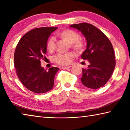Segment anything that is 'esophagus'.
<instances>
[{
    "label": "esophagus",
    "mask_w": 130,
    "mask_h": 130,
    "mask_svg": "<svg viewBox=\"0 0 130 130\" xmlns=\"http://www.w3.org/2000/svg\"><path fill=\"white\" fill-rule=\"evenodd\" d=\"M72 67V66H68V67H61V69H68L69 68H70Z\"/></svg>",
    "instance_id": "obj_1"
}]
</instances>
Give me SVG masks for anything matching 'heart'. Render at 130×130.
Listing matches in <instances>:
<instances>
[{"instance_id": "obj_1", "label": "heart", "mask_w": 130, "mask_h": 130, "mask_svg": "<svg viewBox=\"0 0 130 130\" xmlns=\"http://www.w3.org/2000/svg\"><path fill=\"white\" fill-rule=\"evenodd\" d=\"M59 36L70 43L71 47L77 51H81L83 50L84 43L83 41L79 39L80 35L75 31L70 29L63 30L59 34ZM55 38L52 37L49 39L47 42V49L49 51H53L55 48ZM74 56V53L72 52L58 53L54 56L53 60L58 64L68 65L71 62L72 58Z\"/></svg>"}]
</instances>
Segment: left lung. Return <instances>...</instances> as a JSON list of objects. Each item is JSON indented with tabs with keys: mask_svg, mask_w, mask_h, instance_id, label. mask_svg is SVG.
<instances>
[{
	"mask_svg": "<svg viewBox=\"0 0 130 130\" xmlns=\"http://www.w3.org/2000/svg\"><path fill=\"white\" fill-rule=\"evenodd\" d=\"M70 27L81 31L87 41V48L81 58L88 60L89 65L83 69L81 82L89 88H99L108 82L115 69L112 45L107 36L91 24H73Z\"/></svg>",
	"mask_w": 130,
	"mask_h": 130,
	"instance_id": "1",
	"label": "left lung"
}]
</instances>
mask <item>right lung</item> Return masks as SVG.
<instances>
[{"mask_svg": "<svg viewBox=\"0 0 130 130\" xmlns=\"http://www.w3.org/2000/svg\"><path fill=\"white\" fill-rule=\"evenodd\" d=\"M57 27H40L30 30L22 37L14 53V65L22 84L30 91L43 93L54 86L59 68L48 70L41 67V59L46 53L47 39Z\"/></svg>", "mask_w": 130, "mask_h": 130, "instance_id": "add662e5", "label": "right lung"}]
</instances>
